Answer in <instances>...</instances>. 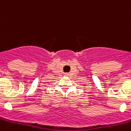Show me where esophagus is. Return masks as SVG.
<instances>
[{
  "label": "esophagus",
  "instance_id": "esophagus-1",
  "mask_svg": "<svg viewBox=\"0 0 131 131\" xmlns=\"http://www.w3.org/2000/svg\"><path fill=\"white\" fill-rule=\"evenodd\" d=\"M68 75V74H66V75Z\"/></svg>",
  "mask_w": 131,
  "mask_h": 131
}]
</instances>
